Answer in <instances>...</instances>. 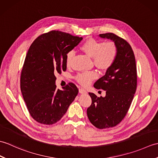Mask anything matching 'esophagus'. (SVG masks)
<instances>
[{
	"label": "esophagus",
	"mask_w": 158,
	"mask_h": 158,
	"mask_svg": "<svg viewBox=\"0 0 158 158\" xmlns=\"http://www.w3.org/2000/svg\"><path fill=\"white\" fill-rule=\"evenodd\" d=\"M79 93L80 94H86L87 93V92H86V90L85 89H83V88H79Z\"/></svg>",
	"instance_id": "1"
}]
</instances>
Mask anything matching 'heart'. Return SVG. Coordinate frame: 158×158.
Here are the masks:
<instances>
[{
    "label": "heart",
    "instance_id": "obj_1",
    "mask_svg": "<svg viewBox=\"0 0 158 158\" xmlns=\"http://www.w3.org/2000/svg\"><path fill=\"white\" fill-rule=\"evenodd\" d=\"M81 50L85 54L92 58L94 64L99 70L106 71L115 63L118 54V48L113 41L104 42L99 40L90 39L81 46ZM75 52L70 51L66 56V66L72 65ZM98 77L94 70L80 73L76 76V79L83 86L89 85Z\"/></svg>",
    "mask_w": 158,
    "mask_h": 158
}]
</instances>
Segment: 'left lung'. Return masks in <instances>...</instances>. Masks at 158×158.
I'll list each match as a JSON object with an SVG mask.
<instances>
[{"instance_id":"obj_1","label":"left lung","mask_w":158,"mask_h":158,"mask_svg":"<svg viewBox=\"0 0 158 158\" xmlns=\"http://www.w3.org/2000/svg\"><path fill=\"white\" fill-rule=\"evenodd\" d=\"M99 36L113 40L118 48L115 63L94 85L105 90V97L89 92L92 98L87 109L89 122L97 128L105 129L116 126L126 115L136 92L137 71L133 50L125 39L112 32Z\"/></svg>"}]
</instances>
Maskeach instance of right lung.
Segmentation results:
<instances>
[{
	"instance_id": "right-lung-1",
	"label": "right lung",
	"mask_w": 158,
	"mask_h": 158,
	"mask_svg": "<svg viewBox=\"0 0 158 158\" xmlns=\"http://www.w3.org/2000/svg\"><path fill=\"white\" fill-rule=\"evenodd\" d=\"M83 39L59 31L39 36L26 54L20 77V88L30 115L36 122L52 125L62 118L78 94L69 83L57 89V74L66 70V56Z\"/></svg>"
}]
</instances>
